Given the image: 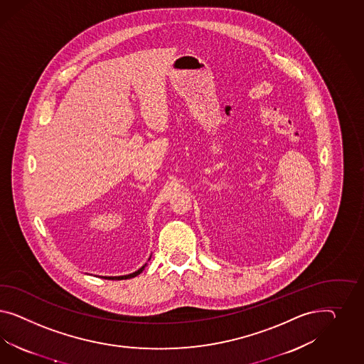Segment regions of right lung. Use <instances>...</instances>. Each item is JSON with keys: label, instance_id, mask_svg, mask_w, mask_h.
Here are the masks:
<instances>
[{"label": "right lung", "instance_id": "1", "mask_svg": "<svg viewBox=\"0 0 364 364\" xmlns=\"http://www.w3.org/2000/svg\"><path fill=\"white\" fill-rule=\"evenodd\" d=\"M151 259V257H149ZM145 265L144 264L141 268H139L136 272H133V274H129V275H124V276H100V277H104V279H108V280H124V279H131V277H134V276L140 275L141 272L144 271V268H145Z\"/></svg>", "mask_w": 364, "mask_h": 364}]
</instances>
